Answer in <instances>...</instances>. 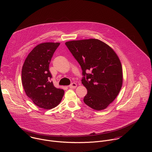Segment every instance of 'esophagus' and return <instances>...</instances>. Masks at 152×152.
<instances>
[{
	"label": "esophagus",
	"mask_w": 152,
	"mask_h": 152,
	"mask_svg": "<svg viewBox=\"0 0 152 152\" xmlns=\"http://www.w3.org/2000/svg\"><path fill=\"white\" fill-rule=\"evenodd\" d=\"M69 86V88H76L77 84L76 83H75V82H73Z\"/></svg>",
	"instance_id": "34e87169"
}]
</instances>
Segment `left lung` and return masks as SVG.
Here are the masks:
<instances>
[{"instance_id":"left-lung-1","label":"left lung","mask_w":152,"mask_h":152,"mask_svg":"<svg viewBox=\"0 0 152 152\" xmlns=\"http://www.w3.org/2000/svg\"><path fill=\"white\" fill-rule=\"evenodd\" d=\"M66 45L82 70V83L87 90L84 103L95 110L105 109L122 86V67L117 54L97 39L70 41Z\"/></svg>"}]
</instances>
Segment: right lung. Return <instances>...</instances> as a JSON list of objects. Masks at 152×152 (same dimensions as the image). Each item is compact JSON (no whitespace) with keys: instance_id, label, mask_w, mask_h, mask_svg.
<instances>
[{"instance_id":"right-lung-1","label":"right lung","mask_w":152,"mask_h":152,"mask_svg":"<svg viewBox=\"0 0 152 152\" xmlns=\"http://www.w3.org/2000/svg\"><path fill=\"white\" fill-rule=\"evenodd\" d=\"M59 42H45L37 46L29 53L21 71V80L28 97L37 106L45 110L56 107L64 91L55 87L51 80L49 64L59 46Z\"/></svg>"}]
</instances>
